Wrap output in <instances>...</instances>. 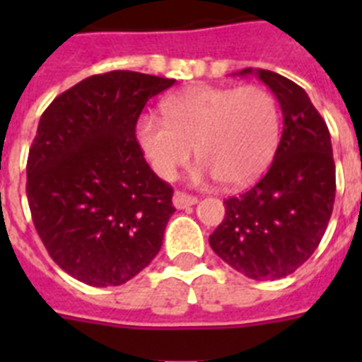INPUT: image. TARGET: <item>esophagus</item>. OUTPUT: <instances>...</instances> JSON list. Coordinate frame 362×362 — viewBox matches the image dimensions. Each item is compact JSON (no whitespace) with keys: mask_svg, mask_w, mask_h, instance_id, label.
<instances>
[{"mask_svg":"<svg viewBox=\"0 0 362 362\" xmlns=\"http://www.w3.org/2000/svg\"><path fill=\"white\" fill-rule=\"evenodd\" d=\"M195 203H197V197L186 192H175V195H173V204L176 209H189Z\"/></svg>","mask_w":362,"mask_h":362,"instance_id":"obj_1","label":"esophagus"}]
</instances>
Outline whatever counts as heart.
<instances>
[{
	"label": "heart",
	"instance_id": "heart-1",
	"mask_svg": "<svg viewBox=\"0 0 362 362\" xmlns=\"http://www.w3.org/2000/svg\"><path fill=\"white\" fill-rule=\"evenodd\" d=\"M163 118L142 116L136 141L152 169L173 180L192 158L195 175L218 178L226 187L257 180L280 141V112L261 86H193L163 101Z\"/></svg>",
	"mask_w": 362,
	"mask_h": 362
}]
</instances>
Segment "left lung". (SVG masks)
<instances>
[{
  "instance_id": "left-lung-1",
  "label": "left lung",
  "mask_w": 362,
  "mask_h": 362,
  "mask_svg": "<svg viewBox=\"0 0 362 362\" xmlns=\"http://www.w3.org/2000/svg\"><path fill=\"white\" fill-rule=\"evenodd\" d=\"M242 69L238 75H252ZM255 75L272 90L284 131L267 175L238 197L209 242L229 267L252 280H278L306 263L332 214L337 170L331 135L303 88L274 71Z\"/></svg>"
}]
</instances>
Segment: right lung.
Listing matches in <instances>:
<instances>
[{"mask_svg": "<svg viewBox=\"0 0 362 362\" xmlns=\"http://www.w3.org/2000/svg\"><path fill=\"white\" fill-rule=\"evenodd\" d=\"M173 84L135 71L88 76L39 120L25 167L31 220L54 263L88 286H122L163 244L173 187L146 163L135 127Z\"/></svg>", "mask_w": 362, "mask_h": 362, "instance_id": "1", "label": "right lung"}]
</instances>
